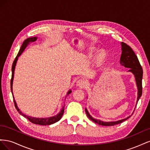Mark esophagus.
I'll list each match as a JSON object with an SVG mask.
<instances>
[{
	"mask_svg": "<svg viewBox=\"0 0 150 150\" xmlns=\"http://www.w3.org/2000/svg\"><path fill=\"white\" fill-rule=\"evenodd\" d=\"M86 81L84 79H79L76 82V86L79 88H84L86 86Z\"/></svg>",
	"mask_w": 150,
	"mask_h": 150,
	"instance_id": "esophagus-1",
	"label": "esophagus"
}]
</instances>
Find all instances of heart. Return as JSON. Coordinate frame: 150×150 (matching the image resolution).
<instances>
[{
    "instance_id": "1",
    "label": "heart",
    "mask_w": 150,
    "mask_h": 150,
    "mask_svg": "<svg viewBox=\"0 0 150 150\" xmlns=\"http://www.w3.org/2000/svg\"><path fill=\"white\" fill-rule=\"evenodd\" d=\"M94 51H90V52H89V54H93V53L94 52ZM104 57V53H103V52L100 53V54H99V55H98V61L99 62H101V61L103 59Z\"/></svg>"
}]
</instances>
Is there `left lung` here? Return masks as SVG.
<instances>
[{
  "instance_id": "left-lung-1",
  "label": "left lung",
  "mask_w": 150,
  "mask_h": 150,
  "mask_svg": "<svg viewBox=\"0 0 150 150\" xmlns=\"http://www.w3.org/2000/svg\"><path fill=\"white\" fill-rule=\"evenodd\" d=\"M121 55L120 57V64L125 67L129 68V70L128 72L132 73L135 78L136 84L137 86L138 89V96H137V104L138 101H139V98L142 96V78H143V69L142 67L140 65V63L138 61V59L137 56H136L135 53L133 51V49H131L129 46H128L124 42H121ZM136 104L135 106H137ZM136 108V107H135ZM135 110V108H134ZM85 112L89 118L94 121L95 123H97L98 125H103V126H114L115 125L120 124L121 122H123L124 121L128 119L129 117H131V116H129L125 119H122L118 121H103L100 120L95 119L91 115L88 110L85 108ZM134 112V111H133Z\"/></svg>"
}]
</instances>
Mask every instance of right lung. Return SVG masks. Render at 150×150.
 <instances>
[{"instance_id":"add662e5","label":"right lung","mask_w":150,"mask_h":150,"mask_svg":"<svg viewBox=\"0 0 150 150\" xmlns=\"http://www.w3.org/2000/svg\"><path fill=\"white\" fill-rule=\"evenodd\" d=\"M38 39V37H33V38H28L27 39H25L24 41L22 43L21 47L19 50V53L17 54V55L16 56V57L15 58V60L13 61V64H12V78L11 80V91H12V96H13V102H14V104H15V107L17 109V111L19 112V113L20 115H21L22 116H23L24 117H26L27 119H28L31 122H33L34 124H36V125H52L55 123V122H57L58 121H59L61 117L64 114V106L65 104L63 106L61 110L60 111V112L57 114L56 115L54 116H51V117H32L28 115H26L25 114H24L23 112H22L18 108L17 105V103L16 101L14 99V97H13V91H12V84H13V76H14V71H15V68H16V63L17 62L18 60V57H19L22 53L24 52V51L25 50V49L27 47V46H28V45L31 43V42H35L36 40ZM72 91L71 89H69L68 91L67 94H66V96L65 99H66V97L67 95H69L70 93H71Z\"/></svg>"}]
</instances>
